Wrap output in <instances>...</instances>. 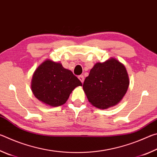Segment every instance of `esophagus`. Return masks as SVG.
Returning a JSON list of instances; mask_svg holds the SVG:
<instances>
[{
    "mask_svg": "<svg viewBox=\"0 0 157 157\" xmlns=\"http://www.w3.org/2000/svg\"><path fill=\"white\" fill-rule=\"evenodd\" d=\"M78 79L81 81L82 83H83L84 81V77L83 75H79L78 76Z\"/></svg>",
    "mask_w": 157,
    "mask_h": 157,
    "instance_id": "34e87169",
    "label": "esophagus"
}]
</instances>
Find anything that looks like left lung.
<instances>
[{
	"instance_id": "8db88e82",
	"label": "left lung",
	"mask_w": 157,
	"mask_h": 157,
	"mask_svg": "<svg viewBox=\"0 0 157 157\" xmlns=\"http://www.w3.org/2000/svg\"><path fill=\"white\" fill-rule=\"evenodd\" d=\"M129 84L125 67L111 58L104 63H95L85 79L83 89L92 105L105 109L120 102Z\"/></svg>"
}]
</instances>
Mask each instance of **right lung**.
Wrapping results in <instances>:
<instances>
[{
    "label": "right lung",
    "mask_w": 157,
    "mask_h": 157,
    "mask_svg": "<svg viewBox=\"0 0 157 157\" xmlns=\"http://www.w3.org/2000/svg\"><path fill=\"white\" fill-rule=\"evenodd\" d=\"M80 80L59 63L46 60L36 68L32 80V91L37 99L51 107L62 105Z\"/></svg>",
    "instance_id": "1"
}]
</instances>
